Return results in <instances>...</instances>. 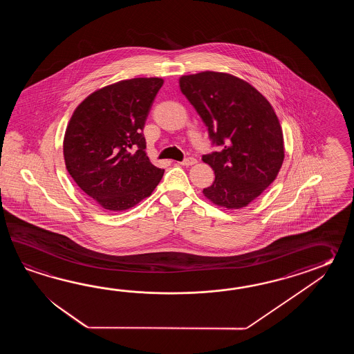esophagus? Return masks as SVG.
I'll use <instances>...</instances> for the list:
<instances>
[{
	"instance_id": "esophagus-1",
	"label": "esophagus",
	"mask_w": 354,
	"mask_h": 354,
	"mask_svg": "<svg viewBox=\"0 0 354 354\" xmlns=\"http://www.w3.org/2000/svg\"><path fill=\"white\" fill-rule=\"evenodd\" d=\"M196 162H197V160H196V159L194 158V157H187V158L183 159V160L180 162V165L186 167L194 166Z\"/></svg>"
}]
</instances>
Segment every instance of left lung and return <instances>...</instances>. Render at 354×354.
<instances>
[{
  "mask_svg": "<svg viewBox=\"0 0 354 354\" xmlns=\"http://www.w3.org/2000/svg\"><path fill=\"white\" fill-rule=\"evenodd\" d=\"M180 87L218 147L203 156L215 174L203 195L226 209L247 206L277 177L285 158L273 107L253 86L227 73L182 75Z\"/></svg>",
  "mask_w": 354,
  "mask_h": 354,
  "instance_id": "obj_1",
  "label": "left lung"
}]
</instances>
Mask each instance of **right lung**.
Segmentation results:
<instances>
[{
  "instance_id": "1",
  "label": "right lung",
  "mask_w": 354,
  "mask_h": 354,
  "mask_svg": "<svg viewBox=\"0 0 354 354\" xmlns=\"http://www.w3.org/2000/svg\"><path fill=\"white\" fill-rule=\"evenodd\" d=\"M162 78H133L91 93L68 124V174L106 210H128L157 187L165 169L145 154L143 129Z\"/></svg>"
}]
</instances>
